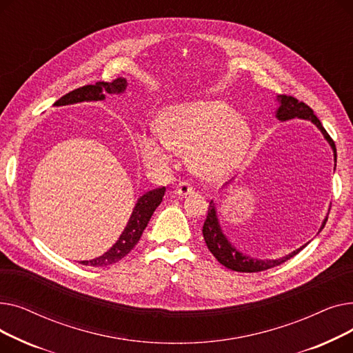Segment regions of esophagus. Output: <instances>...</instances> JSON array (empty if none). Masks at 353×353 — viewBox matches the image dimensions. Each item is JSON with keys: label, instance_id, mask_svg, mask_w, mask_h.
Here are the masks:
<instances>
[{"label": "esophagus", "instance_id": "1", "mask_svg": "<svg viewBox=\"0 0 353 353\" xmlns=\"http://www.w3.org/2000/svg\"><path fill=\"white\" fill-rule=\"evenodd\" d=\"M174 193H176L179 197H186L188 194H193V193H194V189L190 186L189 183L181 181V183H179L177 186H176Z\"/></svg>", "mask_w": 353, "mask_h": 353}]
</instances>
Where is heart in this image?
I'll use <instances>...</instances> for the list:
<instances>
[{
    "label": "heart",
    "mask_w": 353,
    "mask_h": 353,
    "mask_svg": "<svg viewBox=\"0 0 353 353\" xmlns=\"http://www.w3.org/2000/svg\"><path fill=\"white\" fill-rule=\"evenodd\" d=\"M157 136L140 134L137 152L152 170H164L172 152L186 156L193 174L208 181L230 176L243 161L252 139L249 124L221 100H197L163 108Z\"/></svg>",
    "instance_id": "1"
}]
</instances>
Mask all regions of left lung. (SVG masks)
<instances>
[{"label":"left lung","instance_id":"8db88e82","mask_svg":"<svg viewBox=\"0 0 353 353\" xmlns=\"http://www.w3.org/2000/svg\"><path fill=\"white\" fill-rule=\"evenodd\" d=\"M276 101H277V104H279V107H277L276 111H274V117L279 121H288V120H292V119H302V120H307V121L313 123L314 125L319 128V132L323 134L325 140L327 141V144L332 148L333 161H335V167H336V147H335V143H333V140L326 133V130L323 128L319 119L313 114V110L309 105H306L305 103L296 100L294 97H290V96H276ZM233 180L234 179L228 181L225 186L220 189V192L223 189H228L229 184L233 183ZM327 214L325 216L318 233H321V230L325 228L326 220H327ZM203 237H205L208 249L212 252V254L217 259V261L221 265L226 266L230 270L245 272V273L262 272V270L272 269L274 266H279V265L285 263L286 261H289V259L293 257L294 254H298L309 243V242L305 243L299 249H296L292 253H289L286 256H282L279 259L252 257L248 253L240 252L230 242V239L223 232V228H221V225H220V219H219V213H217V205L214 203V200L210 201L208 217L205 220V225H203Z\"/></svg>","mask_w":353,"mask_h":353}]
</instances>
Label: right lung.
Segmentation results:
<instances>
[{
  "mask_svg": "<svg viewBox=\"0 0 353 353\" xmlns=\"http://www.w3.org/2000/svg\"><path fill=\"white\" fill-rule=\"evenodd\" d=\"M127 80L120 77L113 83H96L92 85H84L70 91L68 94L63 96L54 103V107H63V105H72L79 103H90V101H103L105 100V92L108 94H124L127 90ZM165 188L148 190L141 194L130 216L124 230L121 232L117 242L111 246L105 253L99 257L91 259V261H81L80 265L91 266V268H104L114 265L124 256H127L132 249L139 243V240L147 228L148 221H150L154 210L163 200Z\"/></svg>",
  "mask_w": 353,
  "mask_h": 353,
  "instance_id": "1",
  "label": "right lung"
}]
</instances>
